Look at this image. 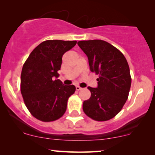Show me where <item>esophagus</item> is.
I'll list each match as a JSON object with an SVG mask.
<instances>
[{
	"mask_svg": "<svg viewBox=\"0 0 155 155\" xmlns=\"http://www.w3.org/2000/svg\"><path fill=\"white\" fill-rule=\"evenodd\" d=\"M82 90V87H80V86H76V90L77 91H80Z\"/></svg>",
	"mask_w": 155,
	"mask_h": 155,
	"instance_id": "obj_1",
	"label": "esophagus"
}]
</instances>
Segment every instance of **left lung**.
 Listing matches in <instances>:
<instances>
[{
  "label": "left lung",
  "instance_id": "8db88e82",
  "mask_svg": "<svg viewBox=\"0 0 155 155\" xmlns=\"http://www.w3.org/2000/svg\"><path fill=\"white\" fill-rule=\"evenodd\" d=\"M78 46L87 56L90 71L99 75L98 87H88L90 98L82 109L88 117L106 121L117 115L128 99L131 85L130 68L124 54L108 42L80 41Z\"/></svg>",
  "mask_w": 155,
  "mask_h": 155
}]
</instances>
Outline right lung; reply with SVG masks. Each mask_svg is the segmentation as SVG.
<instances>
[{
  "label": "right lung",
  "mask_w": 155,
  "mask_h": 155,
  "mask_svg": "<svg viewBox=\"0 0 155 155\" xmlns=\"http://www.w3.org/2000/svg\"><path fill=\"white\" fill-rule=\"evenodd\" d=\"M76 41L46 40L39 44L23 65L20 91L30 114L43 122L62 117L68 98L75 87L64 85L58 77L62 56L75 46Z\"/></svg>",
  "instance_id": "right-lung-1"
}]
</instances>
